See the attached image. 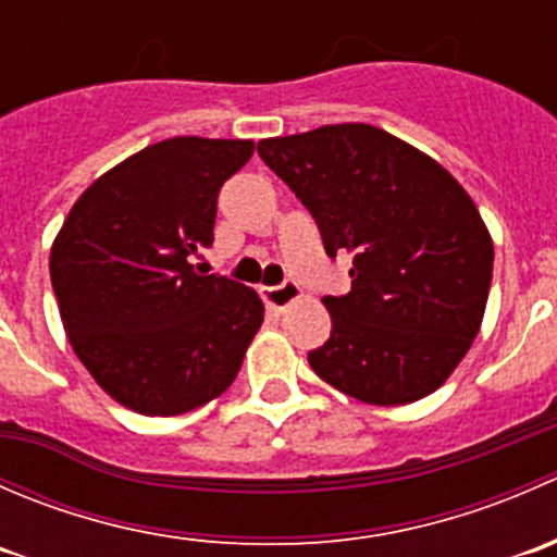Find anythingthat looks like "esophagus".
Returning <instances> with one entry per match:
<instances>
[{"label": "esophagus", "instance_id": "34e87169", "mask_svg": "<svg viewBox=\"0 0 557 557\" xmlns=\"http://www.w3.org/2000/svg\"><path fill=\"white\" fill-rule=\"evenodd\" d=\"M301 296V288L296 280H285V283L274 285V288H263V299L269 307H274L277 312H283L290 301H296Z\"/></svg>", "mask_w": 557, "mask_h": 557}]
</instances>
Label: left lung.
Segmentation results:
<instances>
[{"mask_svg": "<svg viewBox=\"0 0 557 557\" xmlns=\"http://www.w3.org/2000/svg\"><path fill=\"white\" fill-rule=\"evenodd\" d=\"M312 212L331 258H352L350 294L325 296L331 336L307 352L320 380L380 407L429 396L485 314L493 243L445 166L369 123L258 143Z\"/></svg>", "mask_w": 557, "mask_h": 557, "instance_id": "obj_1", "label": "left lung"}]
</instances>
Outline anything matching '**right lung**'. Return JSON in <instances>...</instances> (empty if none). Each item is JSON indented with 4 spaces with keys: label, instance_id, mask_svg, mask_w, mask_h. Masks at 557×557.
Masks as SVG:
<instances>
[{
    "label": "right lung",
    "instance_id": "right-lung-1",
    "mask_svg": "<svg viewBox=\"0 0 557 557\" xmlns=\"http://www.w3.org/2000/svg\"><path fill=\"white\" fill-rule=\"evenodd\" d=\"M250 139L172 137L102 174L66 215L50 283L91 377L139 414H183L237 377L263 305L247 285L199 274L221 185Z\"/></svg>",
    "mask_w": 557,
    "mask_h": 557
}]
</instances>
